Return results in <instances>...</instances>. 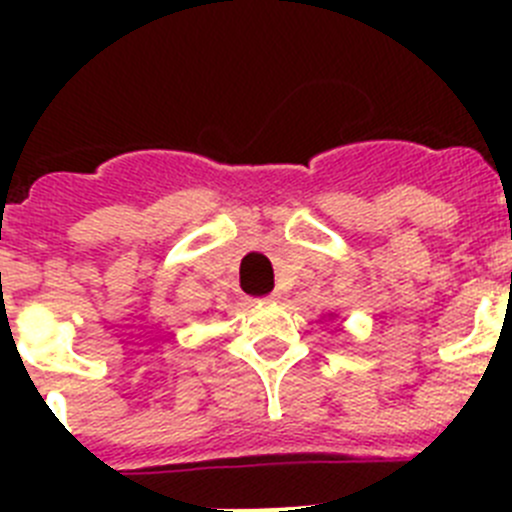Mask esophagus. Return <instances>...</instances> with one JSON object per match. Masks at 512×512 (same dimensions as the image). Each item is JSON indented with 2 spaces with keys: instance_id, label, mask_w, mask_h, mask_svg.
Instances as JSON below:
<instances>
[{
  "instance_id": "34e87169",
  "label": "esophagus",
  "mask_w": 512,
  "mask_h": 512,
  "mask_svg": "<svg viewBox=\"0 0 512 512\" xmlns=\"http://www.w3.org/2000/svg\"><path fill=\"white\" fill-rule=\"evenodd\" d=\"M279 297H282V295H279V292H271V295L264 297V300H266V302H277Z\"/></svg>"
}]
</instances>
